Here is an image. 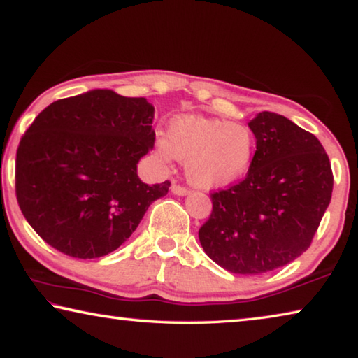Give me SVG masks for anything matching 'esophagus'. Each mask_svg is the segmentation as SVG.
<instances>
[{
  "mask_svg": "<svg viewBox=\"0 0 358 358\" xmlns=\"http://www.w3.org/2000/svg\"><path fill=\"white\" fill-rule=\"evenodd\" d=\"M171 191L175 194V196H187V194H189V191L186 189V187H183V186H180V185H172V187H171Z\"/></svg>",
  "mask_w": 358,
  "mask_h": 358,
  "instance_id": "1",
  "label": "esophagus"
}]
</instances>
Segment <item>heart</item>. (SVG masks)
<instances>
[{
	"label": "heart",
	"mask_w": 358,
	"mask_h": 358,
	"mask_svg": "<svg viewBox=\"0 0 358 358\" xmlns=\"http://www.w3.org/2000/svg\"><path fill=\"white\" fill-rule=\"evenodd\" d=\"M162 162H185L186 180L199 189H220L245 177L256 153V136L248 124L203 115H180L167 136L156 141Z\"/></svg>",
	"instance_id": "heart-1"
}]
</instances>
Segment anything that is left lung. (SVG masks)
Wrapping results in <instances>:
<instances>
[{
	"instance_id": "left-lung-1",
	"label": "left lung",
	"mask_w": 358,
	"mask_h": 358,
	"mask_svg": "<svg viewBox=\"0 0 358 358\" xmlns=\"http://www.w3.org/2000/svg\"><path fill=\"white\" fill-rule=\"evenodd\" d=\"M248 126L256 153L238 185L211 194L213 211L199 230L207 256L237 275H260L311 245L333 191L331 166L316 137L294 121L260 112Z\"/></svg>"
}]
</instances>
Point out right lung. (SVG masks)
Wrapping results in <instances>:
<instances>
[{
    "instance_id": "obj_1",
    "label": "right lung",
    "mask_w": 358,
    "mask_h": 358,
    "mask_svg": "<svg viewBox=\"0 0 358 358\" xmlns=\"http://www.w3.org/2000/svg\"><path fill=\"white\" fill-rule=\"evenodd\" d=\"M155 107L145 98L90 90L45 107L22 137L15 161L20 210L39 237L77 259L124 245L171 183L138 178L153 150Z\"/></svg>"
}]
</instances>
